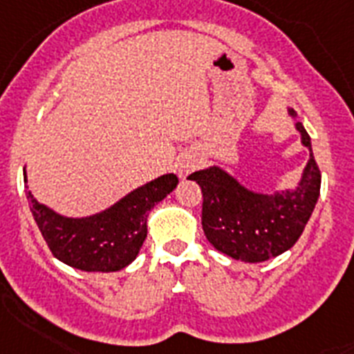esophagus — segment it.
I'll return each instance as SVG.
<instances>
[{
  "label": "esophagus",
  "mask_w": 354,
  "mask_h": 354,
  "mask_svg": "<svg viewBox=\"0 0 354 354\" xmlns=\"http://www.w3.org/2000/svg\"><path fill=\"white\" fill-rule=\"evenodd\" d=\"M198 162H201V160H198L195 156H186V157H184V159L180 160L179 165H177V174H179L180 179H186V177H188V175L192 174V171L197 170Z\"/></svg>",
  "instance_id": "esophagus-1"
}]
</instances>
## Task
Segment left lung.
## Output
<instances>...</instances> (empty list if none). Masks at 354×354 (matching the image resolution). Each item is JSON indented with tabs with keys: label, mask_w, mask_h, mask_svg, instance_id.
<instances>
[{
	"label": "left lung",
	"mask_w": 354,
	"mask_h": 354,
	"mask_svg": "<svg viewBox=\"0 0 354 354\" xmlns=\"http://www.w3.org/2000/svg\"><path fill=\"white\" fill-rule=\"evenodd\" d=\"M295 127L302 136V145L311 151L297 188L273 195L255 194L218 166L188 177L203 189L204 235L215 250L235 261L264 262L279 257L299 241L313 213L320 195V170L309 133L302 122Z\"/></svg>",
	"instance_id": "1"
}]
</instances>
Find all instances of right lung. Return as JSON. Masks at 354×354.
<instances>
[{
	"label": "right lung",
	"mask_w": 354,
	"mask_h": 354,
	"mask_svg": "<svg viewBox=\"0 0 354 354\" xmlns=\"http://www.w3.org/2000/svg\"><path fill=\"white\" fill-rule=\"evenodd\" d=\"M26 183V174H25ZM179 179L168 174L133 189L112 208L84 218L57 215L26 192L41 235L52 255L81 271H119L127 268L146 239V218L150 209L174 192Z\"/></svg>",
	"instance_id": "add662e5"
}]
</instances>
